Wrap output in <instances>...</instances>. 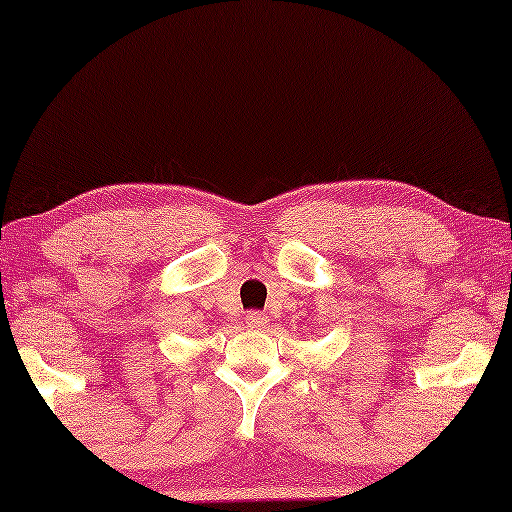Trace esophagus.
<instances>
[{"label":"esophagus","mask_w":512,"mask_h":512,"mask_svg":"<svg viewBox=\"0 0 512 512\" xmlns=\"http://www.w3.org/2000/svg\"><path fill=\"white\" fill-rule=\"evenodd\" d=\"M245 322H248V327L262 330V327L269 322V317H267V313H262V310H250V313L245 315Z\"/></svg>","instance_id":"1"}]
</instances>
